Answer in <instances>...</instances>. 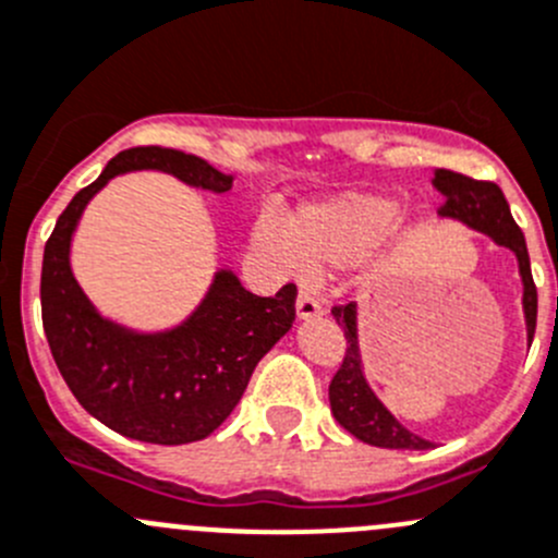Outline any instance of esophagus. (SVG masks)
<instances>
[{"label": "esophagus", "mask_w": 558, "mask_h": 558, "mask_svg": "<svg viewBox=\"0 0 558 558\" xmlns=\"http://www.w3.org/2000/svg\"><path fill=\"white\" fill-rule=\"evenodd\" d=\"M295 315H299V320H312V317H320L323 304L317 299H312L310 293H301L299 301H295Z\"/></svg>", "instance_id": "34e87169"}]
</instances>
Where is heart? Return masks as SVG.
Returning a JSON list of instances; mask_svg holds the SVG:
<instances>
[{
	"label": "heart",
	"instance_id": "b5f03b06",
	"mask_svg": "<svg viewBox=\"0 0 558 558\" xmlns=\"http://www.w3.org/2000/svg\"><path fill=\"white\" fill-rule=\"evenodd\" d=\"M400 221V205L380 194L333 196L310 205L290 227L274 214H263L254 227V243L284 274L306 268H353L378 252Z\"/></svg>",
	"mask_w": 558,
	"mask_h": 558
}]
</instances>
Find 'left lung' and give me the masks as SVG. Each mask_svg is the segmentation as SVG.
<instances>
[{"instance_id":"8db88e82","label":"left lung","mask_w":558,"mask_h":558,"mask_svg":"<svg viewBox=\"0 0 558 558\" xmlns=\"http://www.w3.org/2000/svg\"><path fill=\"white\" fill-rule=\"evenodd\" d=\"M433 185L444 194V205L438 214L447 219H458L469 225L471 230H480L490 235L498 246H507L518 257V268H521L523 279V315H526V331L529 342L537 328V288L532 279V263H529L526 238H523L521 227L514 225L509 205L504 199L501 189L487 180L465 178V174L452 172V169H435ZM333 320L342 326L344 331V359L342 367L331 378L328 386V402H331V413L350 435H355L359 441L369 444V447L380 449H427L429 441L413 435L411 429L402 427L389 408L375 397L369 389L367 378L362 373V353H359V331H355V304L333 306Z\"/></svg>"}]
</instances>
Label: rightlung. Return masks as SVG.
<instances>
[{"mask_svg":"<svg viewBox=\"0 0 558 558\" xmlns=\"http://www.w3.org/2000/svg\"><path fill=\"white\" fill-rule=\"evenodd\" d=\"M136 169L174 174L210 194L232 189V174L191 153L158 145L117 153L73 196L46 241L40 310L51 355L78 405L125 438L178 447L203 441L230 416L259 359L293 326L299 290L284 284L259 299L232 270H216L203 304L169 331L140 333L100 317L71 270V238L89 199Z\"/></svg>","mask_w":558,"mask_h":558,"instance_id":"1","label":"right lung"}]
</instances>
